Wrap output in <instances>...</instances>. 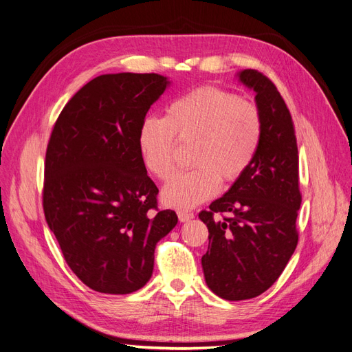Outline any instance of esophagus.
<instances>
[{"label": "esophagus", "mask_w": 352, "mask_h": 352, "mask_svg": "<svg viewBox=\"0 0 352 352\" xmlns=\"http://www.w3.org/2000/svg\"><path fill=\"white\" fill-rule=\"evenodd\" d=\"M177 214H178V219H179L181 222H187V221L195 218V213L188 212V210H178Z\"/></svg>", "instance_id": "34e87169"}]
</instances>
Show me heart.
Returning <instances> with one entry per match:
<instances>
[{
    "label": "heart",
    "mask_w": 352,
    "mask_h": 352,
    "mask_svg": "<svg viewBox=\"0 0 352 352\" xmlns=\"http://www.w3.org/2000/svg\"><path fill=\"white\" fill-rule=\"evenodd\" d=\"M263 138L262 111L240 95L201 86L174 99L164 118L147 117L138 133L142 162L157 179L175 171L178 143H195L190 173L173 178L162 190V203L191 209L219 190V179L232 183L252 165Z\"/></svg>",
    "instance_id": "heart-1"
}]
</instances>
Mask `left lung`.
<instances>
[{
	"mask_svg": "<svg viewBox=\"0 0 352 352\" xmlns=\"http://www.w3.org/2000/svg\"><path fill=\"white\" fill-rule=\"evenodd\" d=\"M238 76L256 92L262 143L247 171L199 213L209 230L203 274L208 287L228 301L254 298L280 276L298 243L301 206L297 138L285 100L263 73L247 69Z\"/></svg>",
	"mask_w": 352,
	"mask_h": 352,
	"instance_id": "obj_1",
	"label": "left lung"
}]
</instances>
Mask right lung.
Listing matches in <instances>:
<instances>
[{"instance_id": "obj_1", "label": "right lung", "mask_w": 352, "mask_h": 352, "mask_svg": "<svg viewBox=\"0 0 352 352\" xmlns=\"http://www.w3.org/2000/svg\"><path fill=\"white\" fill-rule=\"evenodd\" d=\"M155 73L102 74L67 102L45 155L42 206L67 265L104 294L140 289L156 243L178 222L157 209L138 147L142 121L168 86Z\"/></svg>"}]
</instances>
